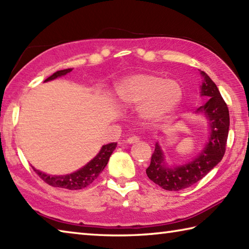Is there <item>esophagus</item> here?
Wrapping results in <instances>:
<instances>
[{
  "label": "esophagus",
  "instance_id": "esophagus-1",
  "mask_svg": "<svg viewBox=\"0 0 249 249\" xmlns=\"http://www.w3.org/2000/svg\"><path fill=\"white\" fill-rule=\"evenodd\" d=\"M139 137L138 136H130L128 139H127V142L129 143H135V142H139Z\"/></svg>",
  "mask_w": 249,
  "mask_h": 249
}]
</instances>
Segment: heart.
Wrapping results in <instances>:
<instances>
[{"label":"heart","mask_w":249,"mask_h":249,"mask_svg":"<svg viewBox=\"0 0 249 249\" xmlns=\"http://www.w3.org/2000/svg\"><path fill=\"white\" fill-rule=\"evenodd\" d=\"M183 90L178 81L155 74H139L125 78L116 86V101L123 107L140 106V114L147 120L170 115L179 105Z\"/></svg>","instance_id":"1"}]
</instances>
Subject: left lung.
Listing matches in <instances>:
<instances>
[{"instance_id":"obj_1","label":"left lung","mask_w":249,"mask_h":249,"mask_svg":"<svg viewBox=\"0 0 249 249\" xmlns=\"http://www.w3.org/2000/svg\"><path fill=\"white\" fill-rule=\"evenodd\" d=\"M201 75L203 76L201 96L209 99L197 111L205 113L209 120L211 128L209 142L196 159L173 169L164 164L163 153L159 144L156 143L146 173L153 183L165 191L178 192L197 183L222 160L227 149L230 127L228 106L209 76L205 71H201Z\"/></svg>"}]
</instances>
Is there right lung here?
<instances>
[{
  "label": "right lung",
  "mask_w": 249,
  "mask_h": 249,
  "mask_svg": "<svg viewBox=\"0 0 249 249\" xmlns=\"http://www.w3.org/2000/svg\"><path fill=\"white\" fill-rule=\"evenodd\" d=\"M71 71H73V69L57 71L44 81L55 79L57 77H60V76L66 75ZM116 144H117L116 142L105 144V146L101 148L100 152H99L88 164H86L83 169L78 170L77 172H75V173H71L69 175H63V176L48 175L46 173H42V172L36 170L35 168L33 169L36 173L38 174L39 178H41L44 183L49 184L50 186L71 189V191H75V189H83L85 187L89 186V185L98 178L99 174L103 171V169L106 168V165L107 164V161H109V158L112 155V152L114 151Z\"/></svg>",
  "instance_id": "add662e5"
}]
</instances>
